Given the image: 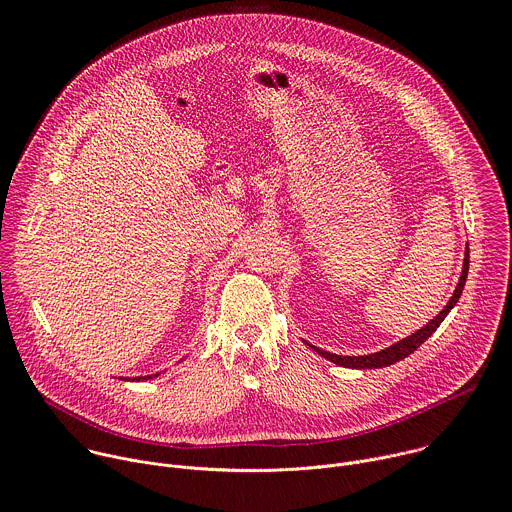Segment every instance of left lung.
Returning a JSON list of instances; mask_svg holds the SVG:
<instances>
[{
	"label": "left lung",
	"mask_w": 512,
	"mask_h": 512,
	"mask_svg": "<svg viewBox=\"0 0 512 512\" xmlns=\"http://www.w3.org/2000/svg\"><path fill=\"white\" fill-rule=\"evenodd\" d=\"M468 265H470V249L466 247V255H464V267H462V275H460V281L456 285V291L454 296L450 298V302L446 304V308L437 314L429 324H425L421 330H417L415 334L399 340L397 344L381 350V352H375V354H364V356H338V354H332L328 350H322L314 344H308L312 350H316L320 356L328 358L330 362L334 364H340V367H346V369H383V367H389V364H395L399 360H403L405 356H409L411 352H415L437 328H440V324L444 322V318L450 314V310L458 304L460 296H462V289H464V283H466V277H468Z\"/></svg>",
	"instance_id": "1"
}]
</instances>
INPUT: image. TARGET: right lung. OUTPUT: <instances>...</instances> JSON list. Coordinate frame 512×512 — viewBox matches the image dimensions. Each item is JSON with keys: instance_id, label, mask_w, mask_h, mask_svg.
<instances>
[{"instance_id": "1", "label": "right lung", "mask_w": 512, "mask_h": 512, "mask_svg": "<svg viewBox=\"0 0 512 512\" xmlns=\"http://www.w3.org/2000/svg\"><path fill=\"white\" fill-rule=\"evenodd\" d=\"M154 377H158V375H150V377H137V379H154Z\"/></svg>"}]
</instances>
